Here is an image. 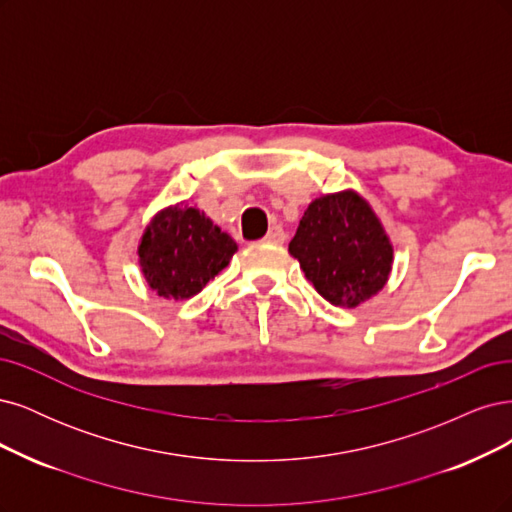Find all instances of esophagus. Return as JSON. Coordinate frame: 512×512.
I'll use <instances>...</instances> for the list:
<instances>
[{
  "label": "esophagus",
  "mask_w": 512,
  "mask_h": 512,
  "mask_svg": "<svg viewBox=\"0 0 512 512\" xmlns=\"http://www.w3.org/2000/svg\"><path fill=\"white\" fill-rule=\"evenodd\" d=\"M285 232H283V227L280 225H274V227H270V232L266 234V242H272V244H283L285 242Z\"/></svg>",
  "instance_id": "obj_1"
}]
</instances>
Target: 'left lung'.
Returning a JSON list of instances; mask_svg holds the SVG:
<instances>
[{
  "instance_id": "left-lung-1",
  "label": "left lung",
  "mask_w": 512,
  "mask_h": 512,
  "mask_svg": "<svg viewBox=\"0 0 512 512\" xmlns=\"http://www.w3.org/2000/svg\"><path fill=\"white\" fill-rule=\"evenodd\" d=\"M289 253L321 298L340 308H355L381 293L393 266L387 229L355 189L315 197Z\"/></svg>"
}]
</instances>
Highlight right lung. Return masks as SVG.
Masks as SVG:
<instances>
[{"mask_svg": "<svg viewBox=\"0 0 512 512\" xmlns=\"http://www.w3.org/2000/svg\"><path fill=\"white\" fill-rule=\"evenodd\" d=\"M238 251L236 240L206 212L178 202L148 221L138 242V266L159 298L183 302L200 293Z\"/></svg>", "mask_w": 512, "mask_h": 512, "instance_id": "1", "label": "right lung"}]
</instances>
